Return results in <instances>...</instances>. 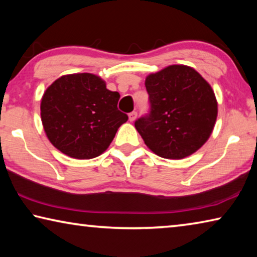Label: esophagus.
Listing matches in <instances>:
<instances>
[{
  "label": "esophagus",
  "mask_w": 257,
  "mask_h": 257,
  "mask_svg": "<svg viewBox=\"0 0 257 257\" xmlns=\"http://www.w3.org/2000/svg\"><path fill=\"white\" fill-rule=\"evenodd\" d=\"M136 118H137V112L136 111H133V112H130L129 113V121H135L136 120Z\"/></svg>",
  "instance_id": "1"
}]
</instances>
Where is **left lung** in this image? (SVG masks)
Listing matches in <instances>:
<instances>
[{
    "label": "left lung",
    "instance_id": "8db88e82",
    "mask_svg": "<svg viewBox=\"0 0 257 257\" xmlns=\"http://www.w3.org/2000/svg\"><path fill=\"white\" fill-rule=\"evenodd\" d=\"M149 113L135 127L151 151L179 160L204 145L214 127L217 103L207 81L187 66H170L146 78Z\"/></svg>",
    "mask_w": 257,
    "mask_h": 257
}]
</instances>
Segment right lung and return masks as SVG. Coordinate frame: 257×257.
<instances>
[{
    "instance_id": "obj_1",
    "label": "right lung",
    "mask_w": 257,
    "mask_h": 257,
    "mask_svg": "<svg viewBox=\"0 0 257 257\" xmlns=\"http://www.w3.org/2000/svg\"><path fill=\"white\" fill-rule=\"evenodd\" d=\"M120 94L92 73L62 76L43 95L42 122L56 149L73 159L96 158L128 120L118 110Z\"/></svg>"
}]
</instances>
